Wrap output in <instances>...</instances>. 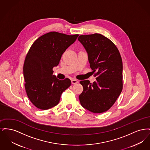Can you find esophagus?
I'll return each instance as SVG.
<instances>
[{
  "instance_id": "1",
  "label": "esophagus",
  "mask_w": 150,
  "mask_h": 150,
  "mask_svg": "<svg viewBox=\"0 0 150 150\" xmlns=\"http://www.w3.org/2000/svg\"><path fill=\"white\" fill-rule=\"evenodd\" d=\"M71 83L72 84H76L78 83V81L76 79H71Z\"/></svg>"
}]
</instances>
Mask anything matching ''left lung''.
I'll use <instances>...</instances> for the list:
<instances>
[{"instance_id": "1", "label": "left lung", "mask_w": 150, "mask_h": 150, "mask_svg": "<svg viewBox=\"0 0 150 150\" xmlns=\"http://www.w3.org/2000/svg\"><path fill=\"white\" fill-rule=\"evenodd\" d=\"M96 80L80 83L83 91L81 105L93 113H102L114 104L122 89V62L119 51L110 39L100 34L79 36Z\"/></svg>"}]
</instances>
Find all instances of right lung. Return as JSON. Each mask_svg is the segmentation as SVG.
<instances>
[{
	"instance_id": "obj_1",
	"label": "right lung",
	"mask_w": 150,
	"mask_h": 150,
	"mask_svg": "<svg viewBox=\"0 0 150 150\" xmlns=\"http://www.w3.org/2000/svg\"><path fill=\"white\" fill-rule=\"evenodd\" d=\"M78 36L50 32L37 39L30 47L23 73L28 97L38 108L48 110L56 106L62 93L71 86L69 79L61 80L53 75V68Z\"/></svg>"
}]
</instances>
